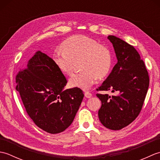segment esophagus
Segmentation results:
<instances>
[{
  "mask_svg": "<svg viewBox=\"0 0 160 160\" xmlns=\"http://www.w3.org/2000/svg\"><path fill=\"white\" fill-rule=\"evenodd\" d=\"M84 96H85L87 98H91V96H92V94L87 91V92L84 93Z\"/></svg>",
  "mask_w": 160,
  "mask_h": 160,
  "instance_id": "esophagus-1",
  "label": "esophagus"
}]
</instances>
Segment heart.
<instances>
[{"label": "heart", "instance_id": "1", "mask_svg": "<svg viewBox=\"0 0 160 160\" xmlns=\"http://www.w3.org/2000/svg\"><path fill=\"white\" fill-rule=\"evenodd\" d=\"M62 49L54 52L53 59L64 74L71 75L75 64L80 61L82 71L69 78V84L71 87L87 91L96 78L102 79L110 72L112 65L110 50L96 40L81 35L71 36L63 42Z\"/></svg>", "mask_w": 160, "mask_h": 160}]
</instances>
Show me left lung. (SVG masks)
<instances>
[{
	"label": "left lung",
	"instance_id": "8db88e82",
	"mask_svg": "<svg viewBox=\"0 0 160 160\" xmlns=\"http://www.w3.org/2000/svg\"><path fill=\"white\" fill-rule=\"evenodd\" d=\"M108 39L113 44L118 62L97 90H112L117 94H96L102 102L98 116L105 127L117 131L130 124L140 114L149 86V76L133 46L114 36H108Z\"/></svg>",
	"mask_w": 160,
	"mask_h": 160
}]
</instances>
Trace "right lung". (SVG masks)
<instances>
[{"label":"right lung","mask_w":160,"mask_h":160,"mask_svg":"<svg viewBox=\"0 0 160 160\" xmlns=\"http://www.w3.org/2000/svg\"><path fill=\"white\" fill-rule=\"evenodd\" d=\"M16 87L27 113L36 126L56 134L72 123L83 100L78 88L64 89L65 76L53 59L37 52L16 76Z\"/></svg>","instance_id":"right-lung-1"}]
</instances>
